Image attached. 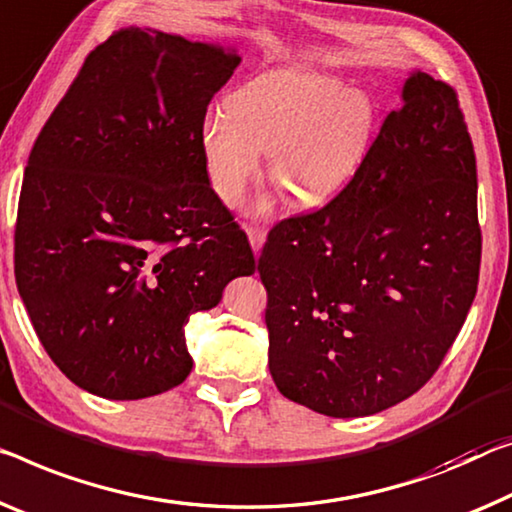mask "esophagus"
Returning a JSON list of instances; mask_svg holds the SVG:
<instances>
[{
    "label": "esophagus",
    "instance_id": "esophagus-1",
    "mask_svg": "<svg viewBox=\"0 0 512 512\" xmlns=\"http://www.w3.org/2000/svg\"><path fill=\"white\" fill-rule=\"evenodd\" d=\"M245 231L249 235L251 249H254V254L258 256V254H261V247H263V242H265V231L258 229V226H245Z\"/></svg>",
    "mask_w": 512,
    "mask_h": 512
}]
</instances>
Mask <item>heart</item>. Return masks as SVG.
<instances>
[{
  "label": "heart",
  "instance_id": "b5f03b06",
  "mask_svg": "<svg viewBox=\"0 0 512 512\" xmlns=\"http://www.w3.org/2000/svg\"><path fill=\"white\" fill-rule=\"evenodd\" d=\"M364 91L304 68L247 77L201 123L199 144L217 199L235 206L272 151L270 176L290 201L325 206L355 183L375 137Z\"/></svg>",
  "mask_w": 512,
  "mask_h": 512
}]
</instances>
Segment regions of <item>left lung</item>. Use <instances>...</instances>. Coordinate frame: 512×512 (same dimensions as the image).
I'll return each instance as SVG.
<instances>
[{
  "label": "left lung",
  "instance_id": "left-lung-1",
  "mask_svg": "<svg viewBox=\"0 0 512 512\" xmlns=\"http://www.w3.org/2000/svg\"><path fill=\"white\" fill-rule=\"evenodd\" d=\"M364 169L267 235L270 373L309 410L355 419L410 398L476 297V155L451 86L412 70Z\"/></svg>",
  "mask_w": 512,
  "mask_h": 512
}]
</instances>
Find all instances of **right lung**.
I'll use <instances>...</instances> for the list:
<instances>
[{
    "label": "right lung",
    "instance_id": "1",
    "mask_svg": "<svg viewBox=\"0 0 512 512\" xmlns=\"http://www.w3.org/2000/svg\"><path fill=\"white\" fill-rule=\"evenodd\" d=\"M240 54L157 29L114 31L31 148L15 281L38 338L77 387L139 400L192 371L185 325L256 270L199 144Z\"/></svg>",
    "mask_w": 512,
    "mask_h": 512
}]
</instances>
